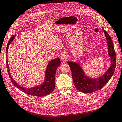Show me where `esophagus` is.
<instances>
[{
  "mask_svg": "<svg viewBox=\"0 0 122 122\" xmlns=\"http://www.w3.org/2000/svg\"><path fill=\"white\" fill-rule=\"evenodd\" d=\"M61 59H62V60H66L68 58V56L66 54L62 53L61 55Z\"/></svg>",
  "mask_w": 122,
  "mask_h": 122,
  "instance_id": "34e87169",
  "label": "esophagus"
}]
</instances>
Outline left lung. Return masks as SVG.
I'll return each mask as SVG.
<instances>
[{
    "label": "left lung",
    "mask_w": 122,
    "mask_h": 122,
    "mask_svg": "<svg viewBox=\"0 0 122 122\" xmlns=\"http://www.w3.org/2000/svg\"><path fill=\"white\" fill-rule=\"evenodd\" d=\"M102 30L107 40L108 55L111 58V65L105 74L97 79L90 78L85 75L79 64L75 62H67L71 70L75 86L81 92L90 93L100 90L106 85L114 74L116 63V57L114 45L108 33L103 28Z\"/></svg>",
    "instance_id": "8db88e82"
}]
</instances>
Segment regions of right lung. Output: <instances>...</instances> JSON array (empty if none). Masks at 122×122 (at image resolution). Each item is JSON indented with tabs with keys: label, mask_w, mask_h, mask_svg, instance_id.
Instances as JSON below:
<instances>
[{
	"label": "right lung",
	"mask_w": 122,
	"mask_h": 122,
	"mask_svg": "<svg viewBox=\"0 0 122 122\" xmlns=\"http://www.w3.org/2000/svg\"><path fill=\"white\" fill-rule=\"evenodd\" d=\"M15 37V36H12L11 38L9 41L7 48H6V54L8 53V47L12 41H13ZM6 64L7 68H8V73L9 76L10 77L11 81L13 83V85L17 87L18 89L20 90L21 91L27 94H29L32 96H37V97H43L52 93L55 87V75L56 70L57 68L61 64V60L60 59H55L53 60L50 61L47 66L46 70L45 71V80L44 82L41 86H39L31 88H27L22 87L20 86V85L17 84L11 77L10 71H9V67L8 65V62L7 60V55H6Z\"/></svg>",
	"instance_id": "right-lung-1"
}]
</instances>
